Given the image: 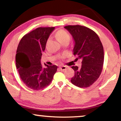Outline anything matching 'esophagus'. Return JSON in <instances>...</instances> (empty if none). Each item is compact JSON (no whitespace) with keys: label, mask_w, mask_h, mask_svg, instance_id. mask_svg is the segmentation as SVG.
<instances>
[{"label":"esophagus","mask_w":121,"mask_h":121,"mask_svg":"<svg viewBox=\"0 0 121 121\" xmlns=\"http://www.w3.org/2000/svg\"><path fill=\"white\" fill-rule=\"evenodd\" d=\"M59 69H60L61 71H64L66 69V67L65 66H61L59 67Z\"/></svg>","instance_id":"1"}]
</instances>
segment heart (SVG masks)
Listing matches in <instances>:
<instances>
[{
  "instance_id": "1",
  "label": "heart",
  "mask_w": 121,
  "mask_h": 121,
  "mask_svg": "<svg viewBox=\"0 0 121 121\" xmlns=\"http://www.w3.org/2000/svg\"><path fill=\"white\" fill-rule=\"evenodd\" d=\"M55 35L57 40L61 43L67 41L69 42V40L71 39V36L69 34L66 30H59L58 31L56 32Z\"/></svg>"
}]
</instances>
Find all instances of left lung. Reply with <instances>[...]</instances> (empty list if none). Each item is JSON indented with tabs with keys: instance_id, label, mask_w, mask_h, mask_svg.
Masks as SVG:
<instances>
[{
	"instance_id": "left-lung-1",
	"label": "left lung",
	"mask_w": 121,
	"mask_h": 121,
	"mask_svg": "<svg viewBox=\"0 0 121 121\" xmlns=\"http://www.w3.org/2000/svg\"><path fill=\"white\" fill-rule=\"evenodd\" d=\"M64 28L74 39L73 55L82 60L81 67L72 66L74 76L71 78V83L79 88L88 87L101 74L104 59L103 44L97 34L88 27L69 25Z\"/></svg>"
}]
</instances>
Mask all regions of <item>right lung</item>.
Segmentation results:
<instances>
[{
    "label": "right lung",
    "instance_id": "right-lung-1",
    "mask_svg": "<svg viewBox=\"0 0 121 121\" xmlns=\"http://www.w3.org/2000/svg\"><path fill=\"white\" fill-rule=\"evenodd\" d=\"M55 27H39L23 36L18 44L16 66L20 78L30 89L37 91L45 88L52 81L57 71L56 65L40 62L47 40Z\"/></svg>",
    "mask_w": 121,
    "mask_h": 121
}]
</instances>
